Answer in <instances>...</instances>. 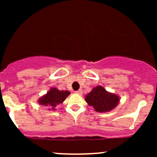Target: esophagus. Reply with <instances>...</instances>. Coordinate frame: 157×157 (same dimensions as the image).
Segmentation results:
<instances>
[{
    "label": "esophagus",
    "instance_id": "1",
    "mask_svg": "<svg viewBox=\"0 0 157 157\" xmlns=\"http://www.w3.org/2000/svg\"><path fill=\"white\" fill-rule=\"evenodd\" d=\"M76 93H78V94H80V95H81L82 93H83V90H82L81 89H80V90H77V91H76Z\"/></svg>",
    "mask_w": 157,
    "mask_h": 157
}]
</instances>
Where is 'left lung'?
I'll return each mask as SVG.
<instances>
[{"label": "left lung", "instance_id": "1", "mask_svg": "<svg viewBox=\"0 0 157 157\" xmlns=\"http://www.w3.org/2000/svg\"><path fill=\"white\" fill-rule=\"evenodd\" d=\"M88 105L93 106L96 112H106L116 106L119 102L117 95L109 93L102 86H96L85 96Z\"/></svg>", "mask_w": 157, "mask_h": 157}]
</instances>
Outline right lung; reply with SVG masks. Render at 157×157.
Here are the masks:
<instances>
[{
    "mask_svg": "<svg viewBox=\"0 0 157 157\" xmlns=\"http://www.w3.org/2000/svg\"><path fill=\"white\" fill-rule=\"evenodd\" d=\"M68 95H70V92L67 90L61 91L56 88H52L46 95L39 99V103L48 106L50 109H54L57 105L62 103Z\"/></svg>",
    "mask_w": 157,
    "mask_h": 157,
    "instance_id": "1",
    "label": "right lung"
}]
</instances>
